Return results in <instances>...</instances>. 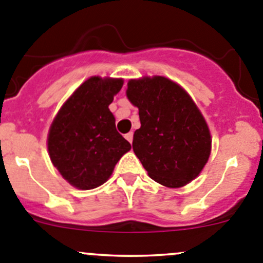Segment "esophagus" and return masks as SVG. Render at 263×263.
<instances>
[{"instance_id":"esophagus-1","label":"esophagus","mask_w":263,"mask_h":263,"mask_svg":"<svg viewBox=\"0 0 263 263\" xmlns=\"http://www.w3.org/2000/svg\"><path fill=\"white\" fill-rule=\"evenodd\" d=\"M124 137H126L127 141L131 142V144H132V140H134V132H128V134H126V136H124Z\"/></svg>"}]
</instances>
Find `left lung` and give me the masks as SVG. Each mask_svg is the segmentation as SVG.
Wrapping results in <instances>:
<instances>
[{
  "mask_svg": "<svg viewBox=\"0 0 263 263\" xmlns=\"http://www.w3.org/2000/svg\"><path fill=\"white\" fill-rule=\"evenodd\" d=\"M126 94L139 108L132 147L148 177L171 188L193 181L208 163L211 136L192 98L163 76L129 80Z\"/></svg>",
  "mask_w": 263,
  "mask_h": 263,
  "instance_id": "8db88e82",
  "label": "left lung"
}]
</instances>
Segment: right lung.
<instances>
[{"instance_id": "1", "label": "right lung", "mask_w": 263, "mask_h": 263, "mask_svg": "<svg viewBox=\"0 0 263 263\" xmlns=\"http://www.w3.org/2000/svg\"><path fill=\"white\" fill-rule=\"evenodd\" d=\"M122 79L92 76L66 100L50 124L48 153L61 176L79 190L108 181L131 144L116 129L109 110Z\"/></svg>"}]
</instances>
